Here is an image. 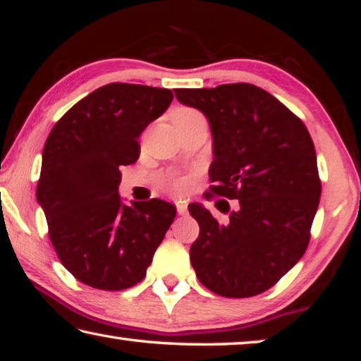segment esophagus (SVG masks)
Masks as SVG:
<instances>
[{
    "label": "esophagus",
    "mask_w": 361,
    "mask_h": 361,
    "mask_svg": "<svg viewBox=\"0 0 361 361\" xmlns=\"http://www.w3.org/2000/svg\"><path fill=\"white\" fill-rule=\"evenodd\" d=\"M176 212H178V215H186L188 205L185 202H178V204H176Z\"/></svg>",
    "instance_id": "34e87169"
}]
</instances>
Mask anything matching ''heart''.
Returning a JSON list of instances; mask_svg holds the SVG:
<instances>
[{
	"instance_id": "heart-1",
	"label": "heart",
	"mask_w": 361,
	"mask_h": 361,
	"mask_svg": "<svg viewBox=\"0 0 361 361\" xmlns=\"http://www.w3.org/2000/svg\"><path fill=\"white\" fill-rule=\"evenodd\" d=\"M172 119H173L175 124H180V122H188V121H194V119H204V116L194 108L180 106L172 113ZM180 186H181V183L175 181V188H180Z\"/></svg>"
}]
</instances>
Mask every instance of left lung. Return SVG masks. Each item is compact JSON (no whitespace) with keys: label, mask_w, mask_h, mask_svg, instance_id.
<instances>
[{"label":"left lung","mask_w":361,"mask_h":361,"mask_svg":"<svg viewBox=\"0 0 361 361\" xmlns=\"http://www.w3.org/2000/svg\"><path fill=\"white\" fill-rule=\"evenodd\" d=\"M175 97L210 124V191L239 200L228 224L202 204L188 207L200 228L189 252L195 276L219 296L259 295L307 248L322 192L312 138L301 119L253 84L175 89Z\"/></svg>","instance_id":"8db88e82"}]
</instances>
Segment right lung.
<instances>
[{
	"instance_id": "obj_1",
	"label": "right lung",
	"mask_w": 361,
	"mask_h": 361,
	"mask_svg": "<svg viewBox=\"0 0 361 361\" xmlns=\"http://www.w3.org/2000/svg\"><path fill=\"white\" fill-rule=\"evenodd\" d=\"M172 90L103 85L68 109L46 140L36 199L59 259L79 282L119 291L142 282L176 209L161 199L122 202V166L137 162L138 138L166 113Z\"/></svg>"
}]
</instances>
